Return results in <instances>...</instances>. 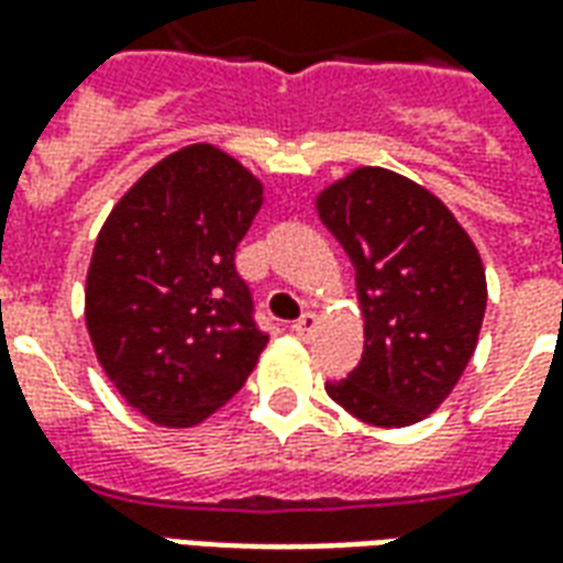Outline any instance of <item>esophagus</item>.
<instances>
[{"instance_id": "1", "label": "esophagus", "mask_w": 563, "mask_h": 563, "mask_svg": "<svg viewBox=\"0 0 563 563\" xmlns=\"http://www.w3.org/2000/svg\"><path fill=\"white\" fill-rule=\"evenodd\" d=\"M317 325H319L317 313H305V317L295 322L292 331L298 334V338H307V334H313V331H317Z\"/></svg>"}]
</instances>
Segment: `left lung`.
<instances>
[{
	"mask_svg": "<svg viewBox=\"0 0 563 563\" xmlns=\"http://www.w3.org/2000/svg\"><path fill=\"white\" fill-rule=\"evenodd\" d=\"M322 225L355 268L365 353L325 383L367 424L404 428L446 401L485 317V268L471 234L424 186L365 165L317 196Z\"/></svg>",
	"mask_w": 563,
	"mask_h": 563,
	"instance_id": "1",
	"label": "left lung"
}]
</instances>
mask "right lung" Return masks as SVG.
I'll return each instance as SVG.
<instances>
[{
    "mask_svg": "<svg viewBox=\"0 0 563 563\" xmlns=\"http://www.w3.org/2000/svg\"><path fill=\"white\" fill-rule=\"evenodd\" d=\"M258 208V177L213 144H189L108 213L87 271V331L114 389L150 422H205L256 367L268 334L234 250Z\"/></svg>",
    "mask_w": 563,
    "mask_h": 563,
    "instance_id": "add662e5",
    "label": "right lung"
}]
</instances>
